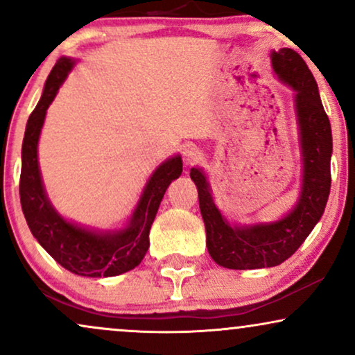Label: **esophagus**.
<instances>
[{
	"instance_id": "obj_1",
	"label": "esophagus",
	"mask_w": 355,
	"mask_h": 355,
	"mask_svg": "<svg viewBox=\"0 0 355 355\" xmlns=\"http://www.w3.org/2000/svg\"><path fill=\"white\" fill-rule=\"evenodd\" d=\"M200 157H202V153H200V150L196 144H187L184 150H182V159H184V163L187 166L196 164Z\"/></svg>"
}]
</instances>
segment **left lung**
Wrapping results in <instances>:
<instances>
[{"label":"left lung","mask_w":355,"mask_h":355,"mask_svg":"<svg viewBox=\"0 0 355 355\" xmlns=\"http://www.w3.org/2000/svg\"><path fill=\"white\" fill-rule=\"evenodd\" d=\"M271 64L279 80L296 92L303 187L295 209L271 224L230 225L214 204L205 174L198 168L191 169L199 192L207 250L216 263L230 270L268 268L288 260L311 234L329 198L332 135L316 80L303 57L288 47L271 52Z\"/></svg>","instance_id":"left-lung-1"}]
</instances>
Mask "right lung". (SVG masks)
<instances>
[{
  "mask_svg": "<svg viewBox=\"0 0 355 355\" xmlns=\"http://www.w3.org/2000/svg\"><path fill=\"white\" fill-rule=\"evenodd\" d=\"M73 60H57L31 113L23 139L19 196L31 232L59 265L80 277H116L141 263L150 247V229L171 181L182 173L181 156L169 157L151 174L130 224L115 232H94L60 217L47 199L37 163V143L44 118L57 90L72 71Z\"/></svg>",
  "mask_w": 355,
  "mask_h": 355,
  "instance_id": "add662e5",
  "label": "right lung"
}]
</instances>
